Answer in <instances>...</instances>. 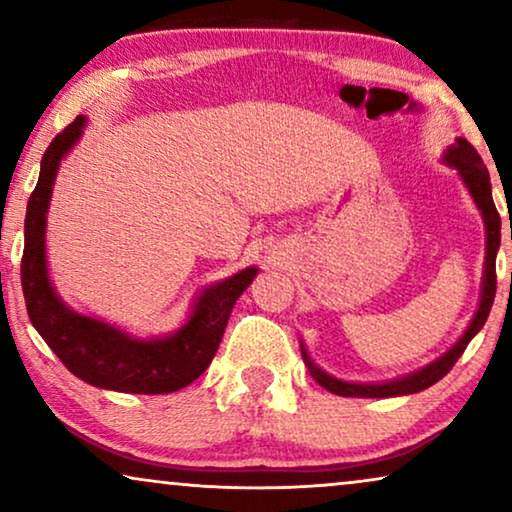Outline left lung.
I'll use <instances>...</instances> for the list:
<instances>
[{
    "label": "left lung",
    "instance_id": "obj_1",
    "mask_svg": "<svg viewBox=\"0 0 512 512\" xmlns=\"http://www.w3.org/2000/svg\"><path fill=\"white\" fill-rule=\"evenodd\" d=\"M445 160L447 165L457 167L459 170L466 188L473 195L475 205H478V209L482 212V219H485V228H487L485 279H482V298H480L478 312H475L471 326L466 328V333L461 335V340L450 349V352L440 356L438 361L429 363L426 368L417 370V373L398 377V380H391V382H382V384H352V382L335 380V377L326 375L324 370L314 366L303 347V361L307 370H310L314 380H317L324 389L331 391V394L356 396V398H389V396L417 394V391L429 389L431 384L443 380V377L450 373L454 363L459 361V356L464 354L468 342H471L475 338V333L485 326L489 310H492V303H494V293H496V251H499V244H501V216L496 212V205L492 200V184H489V172L487 167L482 165V158L478 156V151H475L466 139H457V144L447 149Z\"/></svg>",
    "mask_w": 512,
    "mask_h": 512
}]
</instances>
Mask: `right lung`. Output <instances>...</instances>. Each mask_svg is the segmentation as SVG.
Returning <instances> with one entry per match:
<instances>
[{"mask_svg":"<svg viewBox=\"0 0 512 512\" xmlns=\"http://www.w3.org/2000/svg\"><path fill=\"white\" fill-rule=\"evenodd\" d=\"M86 118L76 116L41 158L39 181L27 202L20 282L30 321L69 373L93 387L125 394H170L205 373L226 331L235 300L256 277L247 268L200 293L191 319L174 335L130 338L102 321L81 317L58 298L46 275V212L60 160L81 137Z\"/></svg>","mask_w":512,"mask_h":512,"instance_id":"obj_1","label":"right lung"}]
</instances>
